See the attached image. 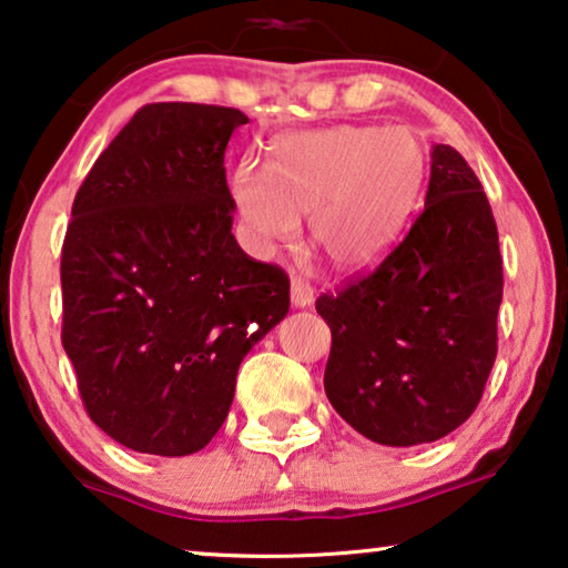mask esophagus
Instances as JSON below:
<instances>
[{
	"label": "esophagus",
	"instance_id": "obj_1",
	"mask_svg": "<svg viewBox=\"0 0 568 568\" xmlns=\"http://www.w3.org/2000/svg\"><path fill=\"white\" fill-rule=\"evenodd\" d=\"M290 294H292V305L294 307H307V305H313V300H315L313 297V286H310L302 276L292 278Z\"/></svg>",
	"mask_w": 568,
	"mask_h": 568
}]
</instances>
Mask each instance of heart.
<instances>
[{
	"label": "heart",
	"mask_w": 568,
	"mask_h": 568,
	"mask_svg": "<svg viewBox=\"0 0 568 568\" xmlns=\"http://www.w3.org/2000/svg\"><path fill=\"white\" fill-rule=\"evenodd\" d=\"M424 181L426 152L414 131L341 123L284 136L268 168L240 162L232 199L258 251L292 243L300 216H310V240L333 266L364 271L398 243Z\"/></svg>",
	"instance_id": "b5f03b06"
}]
</instances>
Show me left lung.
Wrapping results in <instances>:
<instances>
[{"instance_id": "left-lung-1", "label": "left lung", "mask_w": 568, "mask_h": 568, "mask_svg": "<svg viewBox=\"0 0 568 568\" xmlns=\"http://www.w3.org/2000/svg\"><path fill=\"white\" fill-rule=\"evenodd\" d=\"M504 271L484 185L434 144L424 209L377 268L321 294L331 328L325 395L346 424L387 447L457 429L496 359Z\"/></svg>"}]
</instances>
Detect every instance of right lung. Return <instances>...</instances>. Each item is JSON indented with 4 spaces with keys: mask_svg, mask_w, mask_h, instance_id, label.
Listing matches in <instances>:
<instances>
[{
    "mask_svg": "<svg viewBox=\"0 0 568 568\" xmlns=\"http://www.w3.org/2000/svg\"><path fill=\"white\" fill-rule=\"evenodd\" d=\"M237 108L150 103L95 160L61 247V344L88 416L146 455L204 449L245 354L290 313V276L232 235Z\"/></svg>",
    "mask_w": 568,
    "mask_h": 568,
    "instance_id": "right-lung-1",
    "label": "right lung"
}]
</instances>
